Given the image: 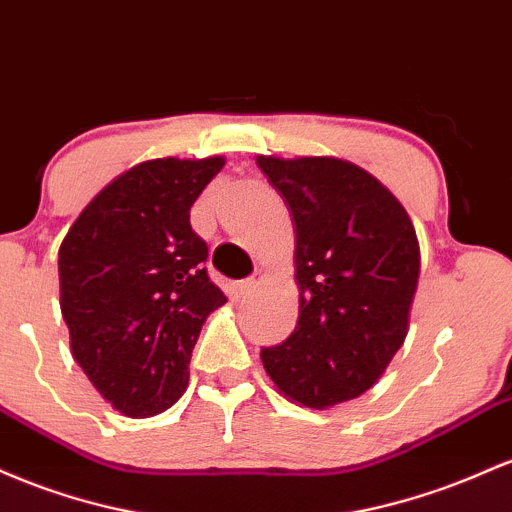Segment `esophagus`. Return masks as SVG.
<instances>
[{
	"label": "esophagus",
	"mask_w": 512,
	"mask_h": 512,
	"mask_svg": "<svg viewBox=\"0 0 512 512\" xmlns=\"http://www.w3.org/2000/svg\"><path fill=\"white\" fill-rule=\"evenodd\" d=\"M263 278H266V273L263 271H256L251 278L241 280V295H251V292H256V287L263 283Z\"/></svg>",
	"instance_id": "esophagus-1"
}]
</instances>
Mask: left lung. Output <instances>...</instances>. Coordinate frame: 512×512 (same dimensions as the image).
Instances as JSON below:
<instances>
[{"mask_svg": "<svg viewBox=\"0 0 512 512\" xmlns=\"http://www.w3.org/2000/svg\"><path fill=\"white\" fill-rule=\"evenodd\" d=\"M295 220L300 319L261 348L275 387L309 409L360 396L409 331L421 251L404 205L360 166L333 157H258Z\"/></svg>", "mask_w": 512, "mask_h": 512, "instance_id": "1", "label": "left lung"}]
</instances>
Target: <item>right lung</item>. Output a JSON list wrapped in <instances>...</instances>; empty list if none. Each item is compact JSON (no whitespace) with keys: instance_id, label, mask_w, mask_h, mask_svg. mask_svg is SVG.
<instances>
[{"instance_id":"obj_1","label":"right lung","mask_w":512,"mask_h":512,"mask_svg":"<svg viewBox=\"0 0 512 512\" xmlns=\"http://www.w3.org/2000/svg\"><path fill=\"white\" fill-rule=\"evenodd\" d=\"M222 166V157L132 166L62 239L60 309L72 355L130 418L181 399L200 329L227 302L205 271L208 244L191 227V205Z\"/></svg>"}]
</instances>
